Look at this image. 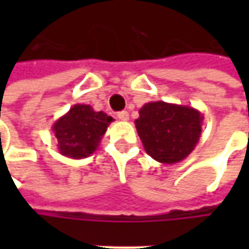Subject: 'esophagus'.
Returning a JSON list of instances; mask_svg holds the SVG:
<instances>
[{
	"mask_svg": "<svg viewBox=\"0 0 249 249\" xmlns=\"http://www.w3.org/2000/svg\"><path fill=\"white\" fill-rule=\"evenodd\" d=\"M118 118H119L120 120H129V112H127V110L118 112Z\"/></svg>",
	"mask_w": 249,
	"mask_h": 249,
	"instance_id": "obj_1",
	"label": "esophagus"
}]
</instances>
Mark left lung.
Returning <instances> with one entry per match:
<instances>
[{
	"label": "left lung",
	"instance_id": "1",
	"mask_svg": "<svg viewBox=\"0 0 249 249\" xmlns=\"http://www.w3.org/2000/svg\"><path fill=\"white\" fill-rule=\"evenodd\" d=\"M136 119V129L145 152L165 165L186 159L196 147L202 113L188 105L154 101L142 105Z\"/></svg>",
	"mask_w": 249,
	"mask_h": 249
}]
</instances>
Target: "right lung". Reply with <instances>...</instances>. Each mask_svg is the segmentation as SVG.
Wrapping results in <instances>:
<instances>
[{
    "mask_svg": "<svg viewBox=\"0 0 249 249\" xmlns=\"http://www.w3.org/2000/svg\"><path fill=\"white\" fill-rule=\"evenodd\" d=\"M112 120V116L102 110L95 112L90 105H73L53 124L59 154L72 159L90 157L100 147Z\"/></svg>",
    "mask_w": 249,
    "mask_h": 249,
    "instance_id": "1",
    "label": "right lung"
}]
</instances>
